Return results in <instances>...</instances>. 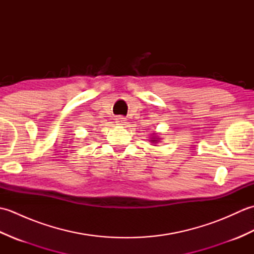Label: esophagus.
Returning <instances> with one entry per match:
<instances>
[{
  "label": "esophagus",
  "mask_w": 254,
  "mask_h": 254,
  "mask_svg": "<svg viewBox=\"0 0 254 254\" xmlns=\"http://www.w3.org/2000/svg\"><path fill=\"white\" fill-rule=\"evenodd\" d=\"M115 120H116V123L118 124V126H123V124L127 121L126 118H123V117H117Z\"/></svg>",
  "instance_id": "34e87169"
}]
</instances>
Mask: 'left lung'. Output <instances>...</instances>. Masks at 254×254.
I'll list each match as a JSON object with an SVG mask.
<instances>
[{
  "label": "left lung",
  "mask_w": 254,
  "mask_h": 254,
  "mask_svg": "<svg viewBox=\"0 0 254 254\" xmlns=\"http://www.w3.org/2000/svg\"><path fill=\"white\" fill-rule=\"evenodd\" d=\"M150 142L154 143V144H156L157 142H159V137H157V136H155V135H154V137L150 138Z\"/></svg>",
  "instance_id": "obj_1"
}]
</instances>
